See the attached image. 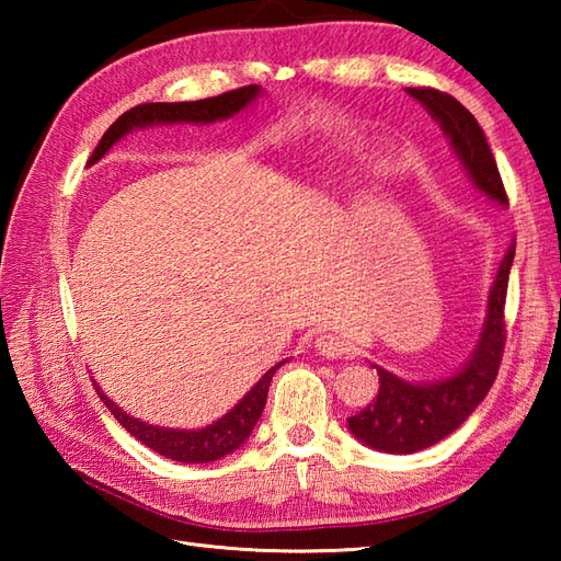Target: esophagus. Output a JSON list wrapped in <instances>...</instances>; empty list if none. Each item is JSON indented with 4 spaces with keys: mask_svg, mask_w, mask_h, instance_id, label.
Returning a JSON list of instances; mask_svg holds the SVG:
<instances>
[{
    "mask_svg": "<svg viewBox=\"0 0 561 561\" xmlns=\"http://www.w3.org/2000/svg\"><path fill=\"white\" fill-rule=\"evenodd\" d=\"M316 350L328 359H340V356L350 354V342H344L340 335H332V332H320L316 337Z\"/></svg>",
    "mask_w": 561,
    "mask_h": 561,
    "instance_id": "1",
    "label": "esophagus"
}]
</instances>
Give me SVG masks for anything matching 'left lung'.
Wrapping results in <instances>:
<instances>
[{
    "mask_svg": "<svg viewBox=\"0 0 561 561\" xmlns=\"http://www.w3.org/2000/svg\"><path fill=\"white\" fill-rule=\"evenodd\" d=\"M408 93L420 101L438 127L444 129L453 151L458 153L465 171L470 173L474 187L499 202V205H508L492 149L486 145V137L478 121H474V115L444 91L420 87L408 89ZM514 255L516 243H511L504 260L499 262L490 289L480 340L458 374L434 380V383H410V380H402L396 374L386 371V368L376 366L380 383L376 400L347 420L350 432L362 444L383 453H416L428 448L456 432L486 398L504 356V306Z\"/></svg>",
    "mask_w": 561,
    "mask_h": 561,
    "instance_id": "1",
    "label": "left lung"
}]
</instances>
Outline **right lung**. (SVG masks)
I'll use <instances>...</instances> for the list:
<instances>
[{
    "mask_svg": "<svg viewBox=\"0 0 561 561\" xmlns=\"http://www.w3.org/2000/svg\"><path fill=\"white\" fill-rule=\"evenodd\" d=\"M260 96V87L250 83L243 89L226 91L221 96L202 99V101H190V103H141L123 113L117 121L108 127L99 141V147L93 149L89 163H96L103 159L105 153L111 151L117 139H123L127 133H133L135 127H149V125H171V123H217L226 121L236 113H241L245 105L253 103ZM272 366L270 371L262 376L257 383L248 390V396L236 404L231 412H226L221 420L211 422L205 428H165V426H153L147 422H139L135 416L123 412L108 396L96 386L101 400L108 404L113 416L121 422L129 434L137 440H141L147 448L161 453L163 458H171L178 462H211L224 456H229L243 440L253 432L257 424L262 410H265L267 402V390L274 371L282 366Z\"/></svg>",
    "mask_w": 561,
    "mask_h": 561,
    "instance_id": "add662e5",
    "label": "right lung"
}]
</instances>
